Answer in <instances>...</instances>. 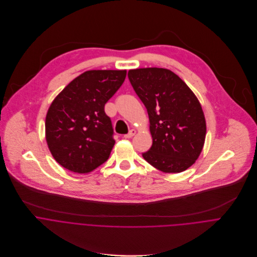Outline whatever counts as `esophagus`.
Returning a JSON list of instances; mask_svg holds the SVG:
<instances>
[{"label":"esophagus","instance_id":"obj_1","mask_svg":"<svg viewBox=\"0 0 257 257\" xmlns=\"http://www.w3.org/2000/svg\"><path fill=\"white\" fill-rule=\"evenodd\" d=\"M136 130H131L130 132H128V134H126V135H124L123 136V138L124 139H130V138H133L135 135H136Z\"/></svg>","mask_w":257,"mask_h":257}]
</instances>
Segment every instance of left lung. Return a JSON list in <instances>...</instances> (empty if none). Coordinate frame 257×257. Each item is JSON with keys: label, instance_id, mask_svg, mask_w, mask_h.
<instances>
[{"label": "left lung", "instance_id": "obj_1", "mask_svg": "<svg viewBox=\"0 0 257 257\" xmlns=\"http://www.w3.org/2000/svg\"><path fill=\"white\" fill-rule=\"evenodd\" d=\"M130 82L147 108L153 144L144 159L165 173H179L199 157L207 134L197 97L172 71H128Z\"/></svg>", "mask_w": 257, "mask_h": 257}]
</instances>
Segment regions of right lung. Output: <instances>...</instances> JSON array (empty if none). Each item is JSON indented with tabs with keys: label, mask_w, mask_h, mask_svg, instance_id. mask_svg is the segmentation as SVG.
<instances>
[{
	"label": "right lung",
	"mask_w": 257,
	"mask_h": 257,
	"mask_svg": "<svg viewBox=\"0 0 257 257\" xmlns=\"http://www.w3.org/2000/svg\"><path fill=\"white\" fill-rule=\"evenodd\" d=\"M125 76V70L84 72L51 102L45 139L51 155L64 168L85 174L108 159L115 141L104 105Z\"/></svg>",
	"instance_id": "right-lung-1"
}]
</instances>
